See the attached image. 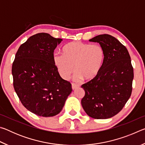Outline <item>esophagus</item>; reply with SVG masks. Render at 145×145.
Returning <instances> with one entry per match:
<instances>
[{"mask_svg":"<svg viewBox=\"0 0 145 145\" xmlns=\"http://www.w3.org/2000/svg\"><path fill=\"white\" fill-rule=\"evenodd\" d=\"M77 87H78V85L74 84V83H72V89H75L77 88Z\"/></svg>","mask_w":145,"mask_h":145,"instance_id":"obj_1","label":"esophagus"}]
</instances>
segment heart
Masks as SVG:
<instances>
[{
    "instance_id": "b5f03b06",
    "label": "heart",
    "mask_w": 145,
    "mask_h": 145,
    "mask_svg": "<svg viewBox=\"0 0 145 145\" xmlns=\"http://www.w3.org/2000/svg\"><path fill=\"white\" fill-rule=\"evenodd\" d=\"M64 54L54 52L53 62L61 77L67 79L75 69V78L95 79L101 71L105 53L101 46L73 41L63 48Z\"/></svg>"
}]
</instances>
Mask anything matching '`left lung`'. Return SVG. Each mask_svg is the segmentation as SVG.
<instances>
[{"mask_svg":"<svg viewBox=\"0 0 145 145\" xmlns=\"http://www.w3.org/2000/svg\"><path fill=\"white\" fill-rule=\"evenodd\" d=\"M99 43L104 50L101 71L95 79L81 87L84 111L95 119H107L121 111L131 97L134 70L127 48L113 36L100 34L89 40Z\"/></svg>","mask_w":145,"mask_h":145,"instance_id":"obj_1","label":"left lung"}]
</instances>
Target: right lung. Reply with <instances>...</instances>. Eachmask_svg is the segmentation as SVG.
Listing matches in <instances>:
<instances>
[{"label":"right lung","mask_w":145,"mask_h":145,"mask_svg":"<svg viewBox=\"0 0 145 145\" xmlns=\"http://www.w3.org/2000/svg\"><path fill=\"white\" fill-rule=\"evenodd\" d=\"M62 40L48 33L34 34L20 46L12 65L14 91L24 106L38 116L59 113L72 91L53 62L54 51Z\"/></svg>","instance_id":"right-lung-1"}]
</instances>
